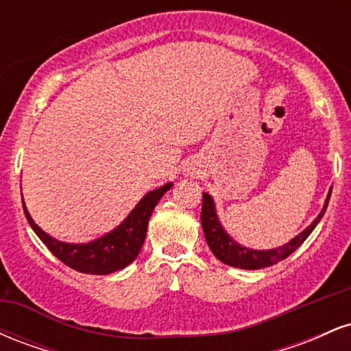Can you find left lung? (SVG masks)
Segmentation results:
<instances>
[{"label":"left lung","instance_id":"obj_1","mask_svg":"<svg viewBox=\"0 0 351 351\" xmlns=\"http://www.w3.org/2000/svg\"><path fill=\"white\" fill-rule=\"evenodd\" d=\"M330 195H332V189L328 191L327 199H325L324 208L318 213V216L313 219V223H310L300 234H297L293 239L289 241L287 244L279 245L276 249H265V251H257V249H249L243 244H237L231 236L228 234L226 229L223 228V224L219 223V217L216 213V204L213 196H209L208 193H203V208H201V226H203L204 237H206V243L211 249V252L215 254L221 263L231 265V267H239V269H247V271H256V269L269 267V265L277 264L279 261H284L285 257H289L295 251L299 245L304 243L305 239L310 236V232L315 229V226L320 223V219L324 217L325 211H327Z\"/></svg>","mask_w":351,"mask_h":351}]
</instances>
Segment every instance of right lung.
I'll use <instances>...</instances> for the list:
<instances>
[{"label":"right lung","instance_id":"1","mask_svg":"<svg viewBox=\"0 0 351 351\" xmlns=\"http://www.w3.org/2000/svg\"><path fill=\"white\" fill-rule=\"evenodd\" d=\"M171 186L173 183H167L162 188L147 193L119 226L107 234L100 236L99 239L84 244L62 243L49 236L34 223L24 201L23 208L29 226L60 263L84 274L107 276V274L122 271L136 259L147 237L148 221H150L153 209Z\"/></svg>","mask_w":351,"mask_h":351}]
</instances>
